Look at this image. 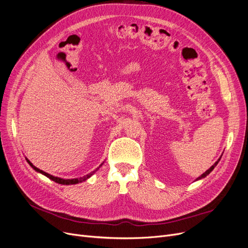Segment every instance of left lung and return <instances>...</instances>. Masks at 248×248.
Listing matches in <instances>:
<instances>
[{
	"instance_id": "1",
	"label": "left lung",
	"mask_w": 248,
	"mask_h": 248,
	"mask_svg": "<svg viewBox=\"0 0 248 248\" xmlns=\"http://www.w3.org/2000/svg\"><path fill=\"white\" fill-rule=\"evenodd\" d=\"M221 157H222V155H221ZM221 157H220V158H219V159H218V160H217V161H216V162H215V163H214V164H213V165H212V166H211V167H210L209 169H208V170H207V171H206L205 173H203V174H202V175H201L200 177H198V178H197L196 180H195V181H198V180H201V179L205 178L206 176H208V175H209V174H210V173H211V172H212V171L214 170V168H215V167L217 166V164L219 163V161H220Z\"/></svg>"
}]
</instances>
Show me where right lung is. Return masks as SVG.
Wrapping results in <instances>:
<instances>
[{"instance_id": "1", "label": "right lung", "mask_w": 248, "mask_h": 248, "mask_svg": "<svg viewBox=\"0 0 248 248\" xmlns=\"http://www.w3.org/2000/svg\"><path fill=\"white\" fill-rule=\"evenodd\" d=\"M26 161L28 162V164L34 169V170L37 172V173H40V174H42V175H44V176H46L47 178H49L50 180H52V181H54V182H56V183H58V184H62V185H74V184H78V183H81V182H84V181H86L87 179H89L91 176H93L98 169L103 165V163L102 164H100L99 165V167L98 168H96L95 170L93 171V172H91V173H89V174H87V175H85V176H83V177H80V178H75V179H62V178H58V177H55V176H52V175H50V174H48V173H46V172H44V171H42V170H40V169H38L37 167H35L27 158H26Z\"/></svg>"}]
</instances>
